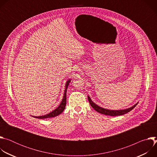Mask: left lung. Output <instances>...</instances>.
Wrapping results in <instances>:
<instances>
[{"instance_id":"obj_1","label":"left lung","mask_w":157,"mask_h":157,"mask_svg":"<svg viewBox=\"0 0 157 157\" xmlns=\"http://www.w3.org/2000/svg\"><path fill=\"white\" fill-rule=\"evenodd\" d=\"M88 98V101L89 104H91V105L92 106V107L96 110L98 113L102 114H104V115H107V116H122L123 114H125L128 112H130V110H132L134 107H135L138 103L134 105H133L132 107L126 109H123V110H109V109H104L102 107H99V105H96L94 102H93L92 101V100L91 99L90 97L89 96H87Z\"/></svg>"}]
</instances>
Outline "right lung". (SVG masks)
Masks as SVG:
<instances>
[{
    "label": "right lung",
    "mask_w": 157,
    "mask_h": 157,
    "mask_svg": "<svg viewBox=\"0 0 157 157\" xmlns=\"http://www.w3.org/2000/svg\"><path fill=\"white\" fill-rule=\"evenodd\" d=\"M71 80L68 79V81H66V86H65V90H64V96H63V100L61 102V104H59V105L54 110H53L51 113H50L48 114H46L44 116H33L35 118H38V119H47V118H51V117H56L57 116H58L59 114H60L61 113H63V110L65 109L66 107V91H67V88H68V86Z\"/></svg>",
    "instance_id": "right-lung-1"
}]
</instances>
